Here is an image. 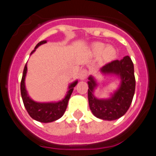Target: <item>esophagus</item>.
<instances>
[{
  "label": "esophagus",
  "mask_w": 156,
  "mask_h": 156,
  "mask_svg": "<svg viewBox=\"0 0 156 156\" xmlns=\"http://www.w3.org/2000/svg\"><path fill=\"white\" fill-rule=\"evenodd\" d=\"M88 76V70L87 69H83L80 71V80H85L87 78V76Z\"/></svg>",
  "instance_id": "1"
}]
</instances>
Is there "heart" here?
Masks as SVG:
<instances>
[{
	"mask_svg": "<svg viewBox=\"0 0 156 156\" xmlns=\"http://www.w3.org/2000/svg\"><path fill=\"white\" fill-rule=\"evenodd\" d=\"M104 45L102 44H95L94 51L98 53L102 52V56L105 59H112L113 58L115 55V50L113 47L108 46L105 48Z\"/></svg>",
	"mask_w": 156,
	"mask_h": 156,
	"instance_id": "heart-1",
	"label": "heart"
}]
</instances>
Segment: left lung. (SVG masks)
Listing matches in <instances>:
<instances>
[{
  "mask_svg": "<svg viewBox=\"0 0 156 156\" xmlns=\"http://www.w3.org/2000/svg\"><path fill=\"white\" fill-rule=\"evenodd\" d=\"M104 74H114L120 78V87L108 99H98L94 96L96 81L89 76L88 101L92 113L104 120H115L126 113L131 105L135 92V76L133 64L129 56L121 60H114L101 69Z\"/></svg>",
  "mask_w": 156,
  "mask_h": 156,
  "instance_id": "8db88e82",
  "label": "left lung"
}]
</instances>
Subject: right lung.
Segmentation results:
<instances>
[{"label": "right lung", "mask_w": 156, "mask_h": 156, "mask_svg": "<svg viewBox=\"0 0 156 156\" xmlns=\"http://www.w3.org/2000/svg\"><path fill=\"white\" fill-rule=\"evenodd\" d=\"M45 43H47V41H42L38 43L34 48V50L31 52V54L34 53L40 45L45 44ZM27 64L25 66L24 70H23L20 89H21V95L23 104H24L27 111L28 112L29 115L34 119L41 122H51L60 119L66 112L69 98L73 90V87H75L76 85L77 84V80L69 85V90H68V93L65 98L60 101L48 103L36 102L30 98L27 94V90H26V87H25V78H26L27 72Z\"/></svg>", "instance_id": "1"}]
</instances>
